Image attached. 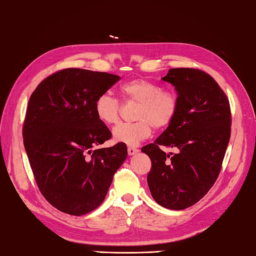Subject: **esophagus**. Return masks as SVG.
Segmentation results:
<instances>
[{"mask_svg":"<svg viewBox=\"0 0 256 256\" xmlns=\"http://www.w3.org/2000/svg\"><path fill=\"white\" fill-rule=\"evenodd\" d=\"M139 151V149H137V148H134V147H128V154L129 156H132V154H137Z\"/></svg>","mask_w":256,"mask_h":256,"instance_id":"obj_1","label":"esophagus"}]
</instances>
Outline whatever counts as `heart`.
<instances>
[{"label":"heart","instance_id":"1","mask_svg":"<svg viewBox=\"0 0 256 256\" xmlns=\"http://www.w3.org/2000/svg\"><path fill=\"white\" fill-rule=\"evenodd\" d=\"M126 104H137L134 122L120 124L112 130L114 139L130 146L147 139L152 128L161 130L174 122L179 112V99L172 90H162L160 85L144 78L124 82L119 88ZM95 114L99 122L112 126L120 119L122 102L110 94L104 92L95 102Z\"/></svg>","mask_w":256,"mask_h":256}]
</instances>
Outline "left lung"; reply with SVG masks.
Instances as JSON below:
<instances>
[{"label": "left lung", "instance_id": "obj_1", "mask_svg": "<svg viewBox=\"0 0 256 256\" xmlns=\"http://www.w3.org/2000/svg\"><path fill=\"white\" fill-rule=\"evenodd\" d=\"M162 80L178 92L179 112L154 142L147 182L154 201L170 210L194 206L216 181L231 136L230 102L214 78L196 68H171ZM162 146L178 152L166 155Z\"/></svg>", "mask_w": 256, "mask_h": 256}]
</instances>
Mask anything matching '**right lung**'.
<instances>
[{
    "label": "right lung",
    "mask_w": 256,
    "mask_h": 256,
    "mask_svg": "<svg viewBox=\"0 0 256 256\" xmlns=\"http://www.w3.org/2000/svg\"><path fill=\"white\" fill-rule=\"evenodd\" d=\"M120 80L117 75L65 68L46 77L30 97L23 142L40 194L52 206L80 216L105 200L127 158V146L95 149L112 138L98 120L95 102Z\"/></svg>",
    "instance_id": "1"
}]
</instances>
